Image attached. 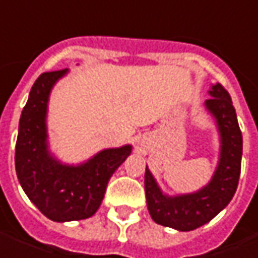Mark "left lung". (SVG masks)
I'll use <instances>...</instances> for the list:
<instances>
[{
  "label": "left lung",
  "mask_w": 258,
  "mask_h": 258,
  "mask_svg": "<svg viewBox=\"0 0 258 258\" xmlns=\"http://www.w3.org/2000/svg\"><path fill=\"white\" fill-rule=\"evenodd\" d=\"M205 109L213 116L220 134L218 165L210 182L191 194L168 195L146 166L145 192L148 210L156 224L178 231H191L210 223L233 200L241 171L243 135L230 94L220 83L211 86Z\"/></svg>",
  "instance_id": "1"
}]
</instances>
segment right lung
Returning a JSON list of instances; mask_svg holds the SVG:
<instances>
[{
  "mask_svg": "<svg viewBox=\"0 0 258 258\" xmlns=\"http://www.w3.org/2000/svg\"><path fill=\"white\" fill-rule=\"evenodd\" d=\"M69 70L43 73L31 87L20 117L15 171L30 201L55 223L92 217L103 201L113 172L132 152V145L109 148L79 165L60 162L48 149L47 110L54 85Z\"/></svg>",
  "mask_w": 258,
  "mask_h": 258,
  "instance_id": "obj_1",
  "label": "right lung"
}]
</instances>
